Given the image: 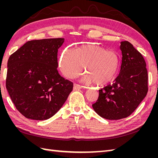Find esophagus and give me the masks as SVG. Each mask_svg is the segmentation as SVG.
<instances>
[{"label":"esophagus","instance_id":"1","mask_svg":"<svg viewBox=\"0 0 158 158\" xmlns=\"http://www.w3.org/2000/svg\"><path fill=\"white\" fill-rule=\"evenodd\" d=\"M83 87L84 86H82V85H80L77 84H74V89H82Z\"/></svg>","mask_w":158,"mask_h":158}]
</instances>
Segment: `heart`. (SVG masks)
I'll return each instance as SVG.
<instances>
[{
    "instance_id": "1",
    "label": "heart",
    "mask_w": 158,
    "mask_h": 158,
    "mask_svg": "<svg viewBox=\"0 0 158 158\" xmlns=\"http://www.w3.org/2000/svg\"><path fill=\"white\" fill-rule=\"evenodd\" d=\"M60 69L68 78H74L85 70L84 80L105 85L115 78L120 66V59L116 52L107 51L97 45H82L76 50L67 49L62 53Z\"/></svg>"
}]
</instances>
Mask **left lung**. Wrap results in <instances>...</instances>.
<instances>
[{
	"instance_id": "obj_1",
	"label": "left lung",
	"mask_w": 158,
	"mask_h": 158,
	"mask_svg": "<svg viewBox=\"0 0 158 158\" xmlns=\"http://www.w3.org/2000/svg\"><path fill=\"white\" fill-rule=\"evenodd\" d=\"M121 70L114 82L99 90L92 105L100 117L118 120L135 111L148 93V71L144 57L130 42L121 41Z\"/></svg>"
}]
</instances>
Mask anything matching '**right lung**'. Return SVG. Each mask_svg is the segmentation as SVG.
Segmentation results:
<instances>
[{"mask_svg":"<svg viewBox=\"0 0 158 158\" xmlns=\"http://www.w3.org/2000/svg\"><path fill=\"white\" fill-rule=\"evenodd\" d=\"M64 41V38L27 41L9 57L6 89L16 108L27 118H51L73 91V83L57 70V52Z\"/></svg>","mask_w":158,"mask_h":158,"instance_id":"1","label":"right lung"}]
</instances>
